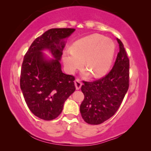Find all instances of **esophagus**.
<instances>
[{"label":"esophagus","mask_w":151,"mask_h":151,"mask_svg":"<svg viewBox=\"0 0 151 151\" xmlns=\"http://www.w3.org/2000/svg\"><path fill=\"white\" fill-rule=\"evenodd\" d=\"M75 87L76 89H81L82 86V82L81 81V80L79 78H76L75 81Z\"/></svg>","instance_id":"1"}]
</instances>
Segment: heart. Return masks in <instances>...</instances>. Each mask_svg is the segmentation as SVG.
<instances>
[{
  "mask_svg": "<svg viewBox=\"0 0 151 151\" xmlns=\"http://www.w3.org/2000/svg\"><path fill=\"white\" fill-rule=\"evenodd\" d=\"M115 52L112 40L101 34H92L75 41L70 50L63 54L67 71L73 73L84 60L85 67L95 77L105 75L110 70Z\"/></svg>",
  "mask_w": 151,
  "mask_h": 151,
  "instance_id": "1",
  "label": "heart"
}]
</instances>
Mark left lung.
<instances>
[{
  "label": "left lung",
  "instance_id": "obj_1",
  "mask_svg": "<svg viewBox=\"0 0 151 151\" xmlns=\"http://www.w3.org/2000/svg\"><path fill=\"white\" fill-rule=\"evenodd\" d=\"M119 52L114 67L104 77L84 82V95L80 111L83 119L90 124H99L115 114L129 87V59L121 41L117 38Z\"/></svg>",
  "mask_w": 151,
  "mask_h": 151
}]
</instances>
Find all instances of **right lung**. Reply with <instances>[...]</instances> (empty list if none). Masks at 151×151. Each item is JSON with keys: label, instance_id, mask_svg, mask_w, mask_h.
<instances>
[{"label": "right lung", "instance_id": "add662e5", "mask_svg": "<svg viewBox=\"0 0 151 151\" xmlns=\"http://www.w3.org/2000/svg\"><path fill=\"white\" fill-rule=\"evenodd\" d=\"M75 28H52L37 37L24 56L20 87L25 102L32 113L41 119H54L62 113L63 104L75 91L73 75L61 69L60 60L65 47L63 40ZM49 50L55 59L48 60L41 52Z\"/></svg>", "mask_w": 151, "mask_h": 151}]
</instances>
